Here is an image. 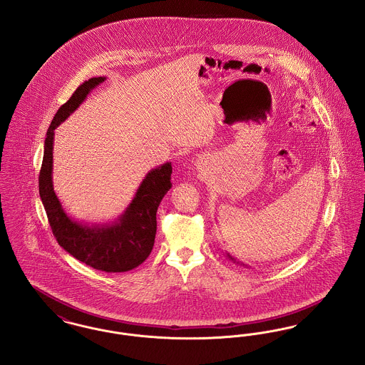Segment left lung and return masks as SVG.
Segmentation results:
<instances>
[{
	"label": "left lung",
	"instance_id": "left-lung-1",
	"mask_svg": "<svg viewBox=\"0 0 365 365\" xmlns=\"http://www.w3.org/2000/svg\"><path fill=\"white\" fill-rule=\"evenodd\" d=\"M227 257L230 259V260L232 261V262H235V264H240V265H243V267H246V268H249V265H246V264H243V262H241V261L237 260L235 257H232L230 253H226Z\"/></svg>",
	"mask_w": 365,
	"mask_h": 365
}]
</instances>
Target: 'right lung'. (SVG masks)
Here are the masks:
<instances>
[{
    "mask_svg": "<svg viewBox=\"0 0 365 365\" xmlns=\"http://www.w3.org/2000/svg\"><path fill=\"white\" fill-rule=\"evenodd\" d=\"M105 79V76H98L86 81L54 115L45 138L39 173V197L53 235L66 252L94 269L125 272L140 265L153 249L157 208L163 197L173 187L171 163H164L145 175L131 202L113 222L88 225L73 219L61 205L53 187L54 130L66 122Z\"/></svg>",
    "mask_w": 365,
    "mask_h": 365,
    "instance_id": "obj_1",
    "label": "right lung"
}]
</instances>
